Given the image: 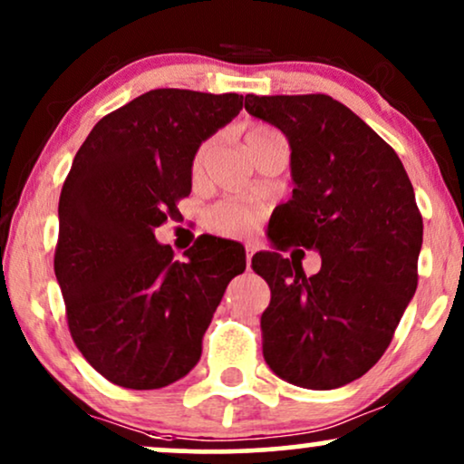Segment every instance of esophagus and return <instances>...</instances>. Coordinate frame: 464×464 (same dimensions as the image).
Returning a JSON list of instances; mask_svg holds the SVG:
<instances>
[{"instance_id":"34e87169","label":"esophagus","mask_w":464,"mask_h":464,"mask_svg":"<svg viewBox=\"0 0 464 464\" xmlns=\"http://www.w3.org/2000/svg\"><path fill=\"white\" fill-rule=\"evenodd\" d=\"M256 249H257V246H256L254 243H246V245H245V256H246V262H251V257H254Z\"/></svg>"}]
</instances>
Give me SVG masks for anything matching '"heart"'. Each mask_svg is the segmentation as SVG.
I'll use <instances>...</instances> for the list:
<instances>
[{"mask_svg":"<svg viewBox=\"0 0 464 464\" xmlns=\"http://www.w3.org/2000/svg\"><path fill=\"white\" fill-rule=\"evenodd\" d=\"M270 134H275L273 128H266V125H256L246 131L245 136V144L260 140V138H266ZM208 151V144H202L198 149L196 158H194V170H200L204 155ZM262 219V207H257L254 202L246 200H221L215 204V207L208 208L207 213V221L208 226L213 227L215 232L226 234V237H246L260 226Z\"/></svg>","mask_w":464,"mask_h":464,"instance_id":"1","label":"heart"}]
</instances>
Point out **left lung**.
<instances>
[{"label":"left lung","instance_id":"left-lung-1","mask_svg":"<svg viewBox=\"0 0 464 464\" xmlns=\"http://www.w3.org/2000/svg\"><path fill=\"white\" fill-rule=\"evenodd\" d=\"M245 111L292 149L294 191L270 240L322 256L311 276L276 251L251 260L270 287L264 360L294 386L341 388L383 356L416 294L422 215L411 180L394 149L330 95L249 93Z\"/></svg>","mask_w":464,"mask_h":464}]
</instances>
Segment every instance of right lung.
I'll return each mask as SVG.
<instances>
[{"mask_svg": "<svg viewBox=\"0 0 464 464\" xmlns=\"http://www.w3.org/2000/svg\"><path fill=\"white\" fill-rule=\"evenodd\" d=\"M238 93L153 89L100 119L59 196L55 275L76 347L108 382L170 386L194 369L226 287L246 266L234 240L200 237L174 260L155 227L191 191L200 144Z\"/></svg>", "mask_w": 464, "mask_h": 464, "instance_id": "right-lung-1", "label": "right lung"}]
</instances>
